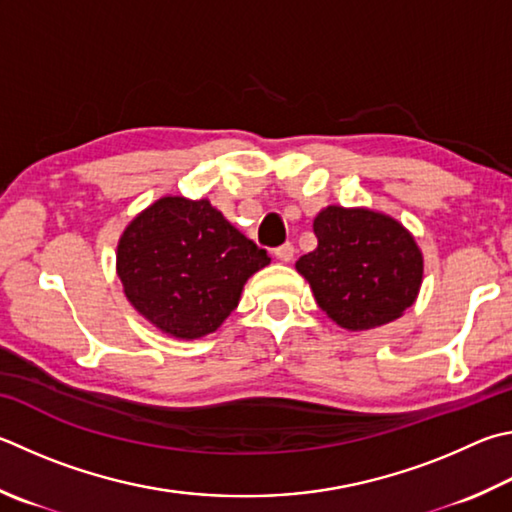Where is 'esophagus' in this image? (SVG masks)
Here are the masks:
<instances>
[{"mask_svg":"<svg viewBox=\"0 0 512 512\" xmlns=\"http://www.w3.org/2000/svg\"><path fill=\"white\" fill-rule=\"evenodd\" d=\"M273 253H275V257H277V259H280V262H291V259H293V253H295V248H293L291 241H286V244L277 246V248L273 250Z\"/></svg>","mask_w":512,"mask_h":512,"instance_id":"34e87169","label":"esophagus"}]
</instances>
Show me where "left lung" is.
Returning <instances> with one entry per match:
<instances>
[{
    "label": "left lung",
    "instance_id": "obj_1",
    "mask_svg": "<svg viewBox=\"0 0 512 512\" xmlns=\"http://www.w3.org/2000/svg\"><path fill=\"white\" fill-rule=\"evenodd\" d=\"M318 246L295 268L333 322L365 331L396 320L416 300L423 257L392 217L329 206L313 219Z\"/></svg>",
    "mask_w": 512,
    "mask_h": 512
}]
</instances>
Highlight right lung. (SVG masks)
I'll return each instance as SVG.
<instances>
[{"label":"right lung","instance_id":"right-lung-1","mask_svg":"<svg viewBox=\"0 0 512 512\" xmlns=\"http://www.w3.org/2000/svg\"><path fill=\"white\" fill-rule=\"evenodd\" d=\"M271 257L230 226L210 201L165 197L127 226L118 277L138 313L174 338L215 331L241 288Z\"/></svg>","mask_w":512,"mask_h":512}]
</instances>
